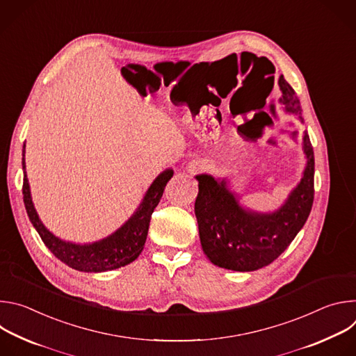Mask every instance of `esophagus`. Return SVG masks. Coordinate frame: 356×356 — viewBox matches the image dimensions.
Here are the masks:
<instances>
[{
	"label": "esophagus",
	"instance_id": "esophagus-1",
	"mask_svg": "<svg viewBox=\"0 0 356 356\" xmlns=\"http://www.w3.org/2000/svg\"><path fill=\"white\" fill-rule=\"evenodd\" d=\"M201 169H204V162L202 161H193L188 163V170L190 172H200Z\"/></svg>",
	"mask_w": 356,
	"mask_h": 356
}]
</instances>
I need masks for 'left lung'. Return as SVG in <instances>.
<instances>
[{
	"label": "left lung",
	"instance_id": "left-lung-1",
	"mask_svg": "<svg viewBox=\"0 0 356 356\" xmlns=\"http://www.w3.org/2000/svg\"><path fill=\"white\" fill-rule=\"evenodd\" d=\"M279 103L284 113L301 118L300 99L293 87L279 77ZM307 163L302 177L284 204L273 213L245 210L225 180L198 175L194 211L200 241L207 258L217 266L252 272L277 259L306 224L314 200V150L307 132L302 135Z\"/></svg>",
	"mask_w": 356,
	"mask_h": 356
}]
</instances>
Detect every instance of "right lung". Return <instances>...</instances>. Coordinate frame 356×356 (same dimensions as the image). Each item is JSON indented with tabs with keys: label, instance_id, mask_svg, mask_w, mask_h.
I'll use <instances>...</instances> for the list:
<instances>
[{
	"label": "right lung",
	"instance_id": "add662e5",
	"mask_svg": "<svg viewBox=\"0 0 356 356\" xmlns=\"http://www.w3.org/2000/svg\"><path fill=\"white\" fill-rule=\"evenodd\" d=\"M25 145L22 150V169L25 170ZM173 170L166 169L155 181L150 184L143 195L135 214L113 235L92 243H73L66 242L50 232L39 220L33 207L26 172H24V204L28 217L42 238L43 243L54 255L72 269L80 272H107L114 270L134 262L145 246L150 217L163 195L168 181L172 179Z\"/></svg>",
	"mask_w": 356,
	"mask_h": 356
}]
</instances>
